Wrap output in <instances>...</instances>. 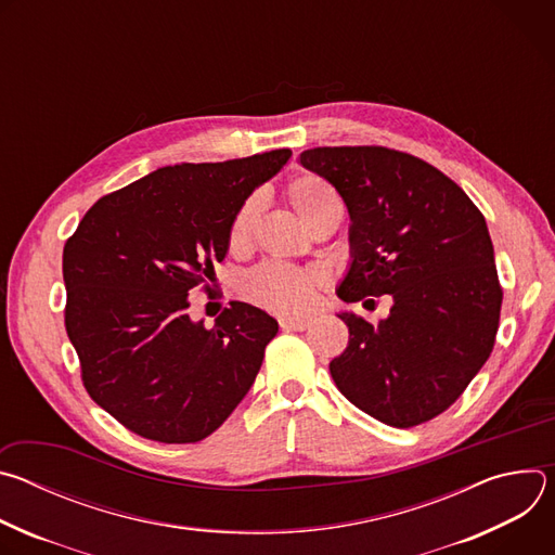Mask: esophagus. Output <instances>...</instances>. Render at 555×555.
Masks as SVG:
<instances>
[{"mask_svg":"<svg viewBox=\"0 0 555 555\" xmlns=\"http://www.w3.org/2000/svg\"><path fill=\"white\" fill-rule=\"evenodd\" d=\"M279 325L285 332H305L309 327V321L307 319H281Z\"/></svg>","mask_w":555,"mask_h":555,"instance_id":"34e87169","label":"esophagus"}]
</instances>
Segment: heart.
Instances as JSON below:
<instances>
[{
  "instance_id": "1",
  "label": "heart",
  "mask_w": 555,
  "mask_h": 555,
  "mask_svg": "<svg viewBox=\"0 0 555 555\" xmlns=\"http://www.w3.org/2000/svg\"><path fill=\"white\" fill-rule=\"evenodd\" d=\"M287 199L307 228L332 210H343V202L336 189L313 173L296 178L287 186ZM259 215V195L248 197L242 208L236 210L228 228V246L232 253H242L250 246ZM319 285L321 274L315 270L268 263L248 274L244 281V296L250 302L276 313H300L313 302Z\"/></svg>"
}]
</instances>
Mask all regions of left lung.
Instances as JSON below:
<instances>
[{
	"instance_id": "obj_1",
	"label": "left lung",
	"mask_w": 555,
	"mask_h": 555,
	"mask_svg": "<svg viewBox=\"0 0 555 555\" xmlns=\"http://www.w3.org/2000/svg\"><path fill=\"white\" fill-rule=\"evenodd\" d=\"M298 163L345 199V302L390 294L377 325L353 311L330 371L345 398L395 428L452 406L492 353L503 289L486 217L433 165L386 146H315Z\"/></svg>"
}]
</instances>
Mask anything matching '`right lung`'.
<instances>
[{
    "mask_svg": "<svg viewBox=\"0 0 555 555\" xmlns=\"http://www.w3.org/2000/svg\"><path fill=\"white\" fill-rule=\"evenodd\" d=\"M289 157L157 169L101 197L67 240L65 330L90 398L131 433L202 441L255 384L279 323L232 300L208 330L189 315V292L210 289L232 217Z\"/></svg>",
    "mask_w": 555,
    "mask_h": 555,
    "instance_id": "obj_1",
    "label": "right lung"
}]
</instances>
